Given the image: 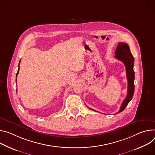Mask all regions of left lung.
Returning <instances> with one entry per match:
<instances>
[{
    "instance_id": "8db88e82",
    "label": "left lung",
    "mask_w": 155,
    "mask_h": 155,
    "mask_svg": "<svg viewBox=\"0 0 155 155\" xmlns=\"http://www.w3.org/2000/svg\"><path fill=\"white\" fill-rule=\"evenodd\" d=\"M115 56L114 57L117 60L121 61L125 65L126 71V76L127 79V94L123 101V104L120 108V110L117 113L122 112L127 107L129 101L132 100V97L134 94V79H135V74L134 71V58L132 56L130 48L129 45L124 42H119L117 47L115 51ZM91 110H94L97 111L89 107H88Z\"/></svg>"
}]
</instances>
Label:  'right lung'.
<instances>
[{"mask_svg":"<svg viewBox=\"0 0 155 155\" xmlns=\"http://www.w3.org/2000/svg\"><path fill=\"white\" fill-rule=\"evenodd\" d=\"M20 62H19V65H20ZM18 67H19V66H18ZM18 72H19V68H18V71H17V73H16V78L17 75H18Z\"/></svg>","mask_w":155,"mask_h":155,"instance_id":"right-lung-1","label":"right lung"}]
</instances>
